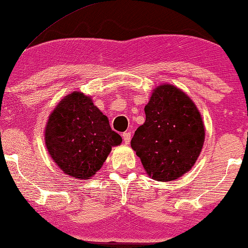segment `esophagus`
<instances>
[{"instance_id":"1","label":"esophagus","mask_w":248,"mask_h":248,"mask_svg":"<svg viewBox=\"0 0 248 248\" xmlns=\"http://www.w3.org/2000/svg\"><path fill=\"white\" fill-rule=\"evenodd\" d=\"M122 137H123V141L125 142V143H126V144L130 143V141H131V132H124Z\"/></svg>"}]
</instances>
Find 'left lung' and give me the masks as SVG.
Segmentation results:
<instances>
[{"label":"left lung","instance_id":"1","mask_svg":"<svg viewBox=\"0 0 248 248\" xmlns=\"http://www.w3.org/2000/svg\"><path fill=\"white\" fill-rule=\"evenodd\" d=\"M144 113L145 122L135 131L131 147L149 176L174 181L192 168L202 150L201 115L191 98L169 84L155 88Z\"/></svg>","mask_w":248,"mask_h":248}]
</instances>
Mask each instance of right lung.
<instances>
[{"mask_svg": "<svg viewBox=\"0 0 248 248\" xmlns=\"http://www.w3.org/2000/svg\"><path fill=\"white\" fill-rule=\"evenodd\" d=\"M45 142L50 157L71 177L89 179L122 138L83 93H70L50 114Z\"/></svg>", "mask_w": 248, "mask_h": 248, "instance_id": "add662e5", "label": "right lung"}]
</instances>
